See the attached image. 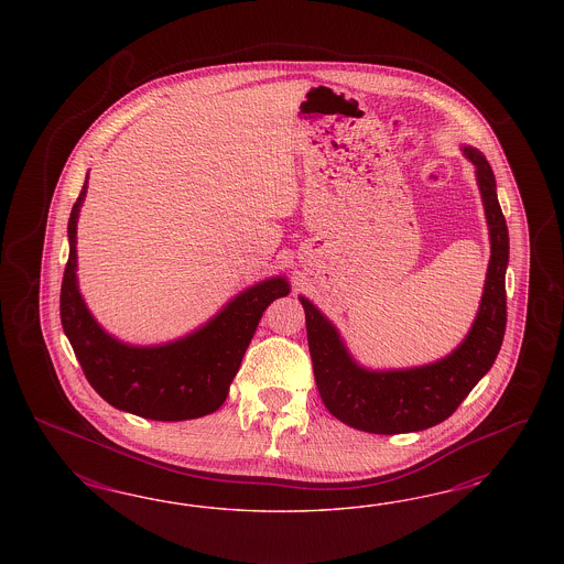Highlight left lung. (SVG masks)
Returning <instances> with one entry per match:
<instances>
[{"label": "left lung", "mask_w": 564, "mask_h": 564, "mask_svg": "<svg viewBox=\"0 0 564 564\" xmlns=\"http://www.w3.org/2000/svg\"><path fill=\"white\" fill-rule=\"evenodd\" d=\"M463 154L476 165L490 231V264L478 316L455 351L434 364L405 370L376 372L361 368L333 323L300 295L318 393L326 410L347 426L372 434H403L436 426L462 405L500 351L507 326L509 229L498 205L490 163L474 147H463Z\"/></svg>", "instance_id": "left-lung-1"}]
</instances>
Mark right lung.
<instances>
[{
  "instance_id": "1",
  "label": "right lung",
  "mask_w": 564,
  "mask_h": 564,
  "mask_svg": "<svg viewBox=\"0 0 564 564\" xmlns=\"http://www.w3.org/2000/svg\"><path fill=\"white\" fill-rule=\"evenodd\" d=\"M85 196L86 182L69 213V257L59 316L86 380L116 410L147 420L180 422L219 410L262 312L290 293V283L283 276H271L241 291L215 318L184 339L154 347L118 341L93 318L78 291L76 223Z\"/></svg>"
}]
</instances>
